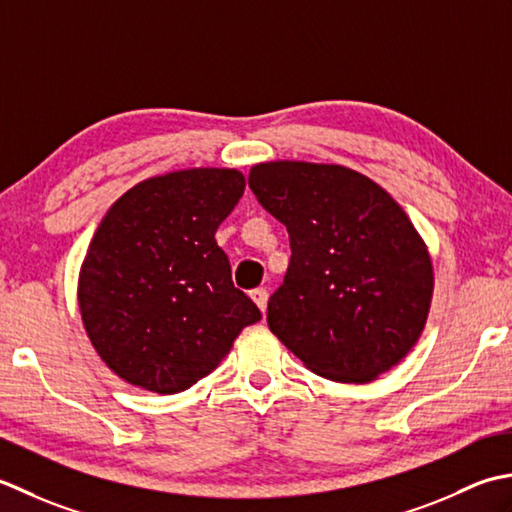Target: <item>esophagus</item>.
<instances>
[{
  "mask_svg": "<svg viewBox=\"0 0 512 512\" xmlns=\"http://www.w3.org/2000/svg\"><path fill=\"white\" fill-rule=\"evenodd\" d=\"M252 300L256 302V307L260 309V311H265L267 309V300H269V294H267V289H263V287H258V289H254L252 294Z\"/></svg>",
  "mask_w": 512,
  "mask_h": 512,
  "instance_id": "esophagus-1",
  "label": "esophagus"
}]
</instances>
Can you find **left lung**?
Listing matches in <instances>:
<instances>
[{
	"instance_id": "left-lung-1",
	"label": "left lung",
	"mask_w": 512,
	"mask_h": 512,
	"mask_svg": "<svg viewBox=\"0 0 512 512\" xmlns=\"http://www.w3.org/2000/svg\"><path fill=\"white\" fill-rule=\"evenodd\" d=\"M258 203L287 227L291 260L267 325L307 369L371 382L420 340L433 263L393 196L333 163L269 161L249 170Z\"/></svg>"
}]
</instances>
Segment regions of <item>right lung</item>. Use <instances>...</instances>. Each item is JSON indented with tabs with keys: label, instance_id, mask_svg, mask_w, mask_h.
I'll return each mask as SVG.
<instances>
[{
	"label": "right lung",
	"instance_id": "1",
	"mask_svg": "<svg viewBox=\"0 0 512 512\" xmlns=\"http://www.w3.org/2000/svg\"><path fill=\"white\" fill-rule=\"evenodd\" d=\"M243 192L234 168L168 172L130 187L99 223L79 311L99 358L132 387L190 389L260 320L214 238Z\"/></svg>",
	"mask_w": 512,
	"mask_h": 512
}]
</instances>
